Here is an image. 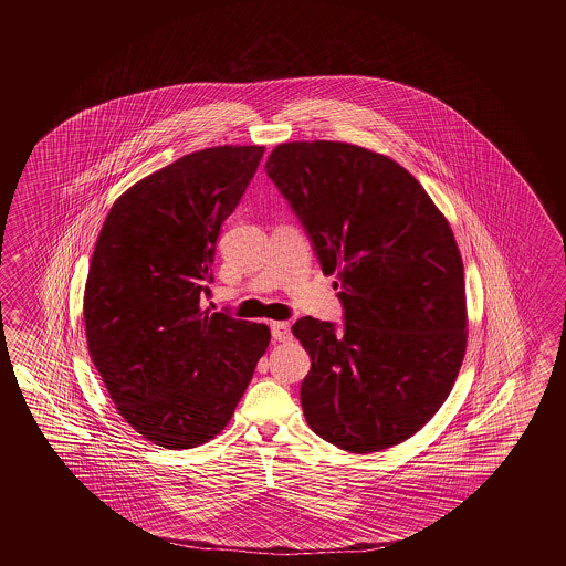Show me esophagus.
I'll return each mask as SVG.
<instances>
[{"instance_id":"1","label":"esophagus","mask_w":566,"mask_h":566,"mask_svg":"<svg viewBox=\"0 0 566 566\" xmlns=\"http://www.w3.org/2000/svg\"><path fill=\"white\" fill-rule=\"evenodd\" d=\"M270 327H272V336H274L275 343H286V340H291V324H286V322H272V326Z\"/></svg>"}]
</instances>
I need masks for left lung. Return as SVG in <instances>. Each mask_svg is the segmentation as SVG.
Wrapping results in <instances>:
<instances>
[{
  "mask_svg": "<svg viewBox=\"0 0 566 566\" xmlns=\"http://www.w3.org/2000/svg\"><path fill=\"white\" fill-rule=\"evenodd\" d=\"M268 176L336 274L344 327L301 317L308 428L367 454L409 440L444 405L467 348L463 259L426 189L388 155L338 140L282 143Z\"/></svg>",
  "mask_w": 566,
  "mask_h": 566,
  "instance_id": "obj_1",
  "label": "left lung"
}]
</instances>
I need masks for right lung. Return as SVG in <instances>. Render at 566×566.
Listing matches in <instances>:
<instances>
[{
	"label": "right lung",
	"mask_w": 566,
	"mask_h": 566,
	"mask_svg": "<svg viewBox=\"0 0 566 566\" xmlns=\"http://www.w3.org/2000/svg\"><path fill=\"white\" fill-rule=\"evenodd\" d=\"M265 147L222 145L149 174L112 206L88 265L86 346L116 409L170 450L222 431L270 327L203 308L223 220Z\"/></svg>",
	"instance_id": "right-lung-1"
}]
</instances>
